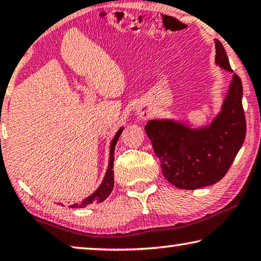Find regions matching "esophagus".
<instances>
[{
	"instance_id": "esophagus-1",
	"label": "esophagus",
	"mask_w": 261,
	"mask_h": 261,
	"mask_svg": "<svg viewBox=\"0 0 261 261\" xmlns=\"http://www.w3.org/2000/svg\"><path fill=\"white\" fill-rule=\"evenodd\" d=\"M137 116L143 120L149 118V113H148V111H146V110H139V111H137Z\"/></svg>"
}]
</instances>
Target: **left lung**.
<instances>
[{
    "instance_id": "1",
    "label": "left lung",
    "mask_w": 261,
    "mask_h": 261,
    "mask_svg": "<svg viewBox=\"0 0 261 261\" xmlns=\"http://www.w3.org/2000/svg\"><path fill=\"white\" fill-rule=\"evenodd\" d=\"M215 62L232 72L226 50L215 40ZM161 161L162 172L171 185L194 190L219 182L244 144L246 119L242 85L233 75L221 111L207 126L192 129L172 119H152L144 126Z\"/></svg>"
}]
</instances>
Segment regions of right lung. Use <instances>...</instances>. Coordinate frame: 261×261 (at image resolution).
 <instances>
[{"label":"right lung","mask_w":261,"mask_h":261,"mask_svg":"<svg viewBox=\"0 0 261 261\" xmlns=\"http://www.w3.org/2000/svg\"><path fill=\"white\" fill-rule=\"evenodd\" d=\"M123 127H120L117 132L115 137H113L112 142H111V146H110V159H109V167L108 170H106L105 177L102 179L101 185L98 187V189L95 190L93 194H91L90 196H87L85 200L82 201V203H75L69 205L72 208H84L89 204H93V203H100L104 201L106 197H108L110 194H111L112 189H113V185H115V178H113V161H115V146L118 142V138L120 134H122Z\"/></svg>","instance_id":"1"}]
</instances>
